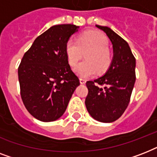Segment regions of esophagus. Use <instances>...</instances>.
I'll list each match as a JSON object with an SVG mask.
<instances>
[{"label": "esophagus", "instance_id": "obj_1", "mask_svg": "<svg viewBox=\"0 0 157 157\" xmlns=\"http://www.w3.org/2000/svg\"><path fill=\"white\" fill-rule=\"evenodd\" d=\"M86 82V79L84 78H80V83L81 84H85Z\"/></svg>", "mask_w": 157, "mask_h": 157}]
</instances>
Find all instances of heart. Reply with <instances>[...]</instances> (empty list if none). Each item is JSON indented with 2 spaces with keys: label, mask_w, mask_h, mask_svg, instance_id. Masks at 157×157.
Listing matches in <instances>:
<instances>
[{
  "label": "heart",
  "mask_w": 157,
  "mask_h": 157,
  "mask_svg": "<svg viewBox=\"0 0 157 157\" xmlns=\"http://www.w3.org/2000/svg\"><path fill=\"white\" fill-rule=\"evenodd\" d=\"M108 40L103 33L90 31L83 33L76 40L70 38L66 44V54L69 63L76 65L85 53L86 61L80 63L75 67L79 76L87 78L94 75L96 70L103 72L111 62V54L108 50Z\"/></svg>",
  "instance_id": "obj_1"
}]
</instances>
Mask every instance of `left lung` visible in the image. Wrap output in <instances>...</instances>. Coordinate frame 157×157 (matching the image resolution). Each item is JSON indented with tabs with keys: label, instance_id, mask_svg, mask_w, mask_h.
Here are the masks:
<instances>
[{
	"label": "left lung",
	"instance_id": "left-lung-1",
	"mask_svg": "<svg viewBox=\"0 0 157 157\" xmlns=\"http://www.w3.org/2000/svg\"><path fill=\"white\" fill-rule=\"evenodd\" d=\"M96 27L111 40L113 59L105 75L86 82L89 92L85 103L94 119L110 123L121 117L129 105L136 79L135 58L128 43L111 28Z\"/></svg>",
	"mask_w": 157,
	"mask_h": 157
}]
</instances>
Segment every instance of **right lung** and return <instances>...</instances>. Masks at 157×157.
I'll return each instance as SVG.
<instances>
[{
  "instance_id": "add662e5",
  "label": "right lung",
  "mask_w": 157,
  "mask_h": 157,
  "mask_svg": "<svg viewBox=\"0 0 157 157\" xmlns=\"http://www.w3.org/2000/svg\"><path fill=\"white\" fill-rule=\"evenodd\" d=\"M78 28L74 24L50 28L36 38L18 66L23 103L40 121H54L61 117L80 85L66 54L67 41Z\"/></svg>"
}]
</instances>
